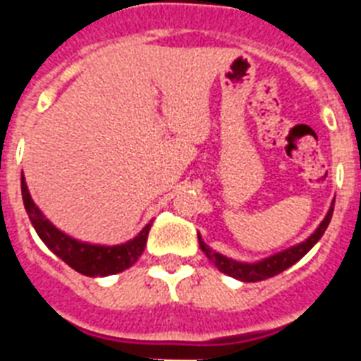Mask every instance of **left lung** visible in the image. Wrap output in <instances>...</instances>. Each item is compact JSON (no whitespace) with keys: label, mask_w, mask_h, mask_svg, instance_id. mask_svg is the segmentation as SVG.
<instances>
[{"label":"left lung","mask_w":361,"mask_h":361,"mask_svg":"<svg viewBox=\"0 0 361 361\" xmlns=\"http://www.w3.org/2000/svg\"><path fill=\"white\" fill-rule=\"evenodd\" d=\"M334 204H336V198L331 200L330 209H328V214L322 219V223L317 226V231L307 240L300 241V243L288 247L285 251L275 252L271 257L257 260V262H240V260L225 257V255H221V252L214 251L209 245H206L202 238H200V234H198V243H200V249L208 257L209 262L214 264L215 268L223 271L225 275H231V277H234L238 281H243V283H257V281L269 279V277H274V275L281 274V271H285L290 266H294L300 258L305 257L313 249L314 243L322 238V234H324L328 225H330L331 214H334Z\"/></svg>","instance_id":"1"}]
</instances>
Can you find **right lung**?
Returning a JSON list of instances; mask_svg holds the SVG:
<instances>
[{
  "label": "right lung",
  "instance_id": "1",
  "mask_svg": "<svg viewBox=\"0 0 361 361\" xmlns=\"http://www.w3.org/2000/svg\"><path fill=\"white\" fill-rule=\"evenodd\" d=\"M20 181H22L24 208L42 243L56 257H59L65 264H69L71 268L76 269L78 274L87 275V277H106V275L120 274L123 269L130 268L144 252L147 234L152 228V221L133 240L120 243V245H99V243L75 240L69 234H65L63 231H59L56 225H52L39 209V206L33 202L27 183H25L24 172H22Z\"/></svg>",
  "mask_w": 361,
  "mask_h": 361
}]
</instances>
